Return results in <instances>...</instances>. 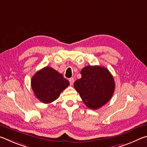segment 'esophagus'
<instances>
[{"instance_id":"esophagus-1","label":"esophagus","mask_w":147,"mask_h":147,"mask_svg":"<svg viewBox=\"0 0 147 147\" xmlns=\"http://www.w3.org/2000/svg\"><path fill=\"white\" fill-rule=\"evenodd\" d=\"M74 82V80L73 78H71L69 79V82H70V84H71V86L73 85Z\"/></svg>"}]
</instances>
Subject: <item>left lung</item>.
Masks as SVG:
<instances>
[{
  "instance_id": "8db88e82",
  "label": "left lung",
  "mask_w": 147,
  "mask_h": 147,
  "mask_svg": "<svg viewBox=\"0 0 147 147\" xmlns=\"http://www.w3.org/2000/svg\"><path fill=\"white\" fill-rule=\"evenodd\" d=\"M82 77L74 83L86 106L96 109L110 100L115 90V82L110 72L105 67L88 65L80 72Z\"/></svg>"
}]
</instances>
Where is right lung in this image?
<instances>
[{
  "label": "right lung",
  "mask_w": 147,
  "mask_h": 147,
  "mask_svg": "<svg viewBox=\"0 0 147 147\" xmlns=\"http://www.w3.org/2000/svg\"><path fill=\"white\" fill-rule=\"evenodd\" d=\"M69 82L63 74L50 67H45L32 76L31 86L36 97L45 104L56 100Z\"/></svg>",
  "instance_id": "1"
}]
</instances>
